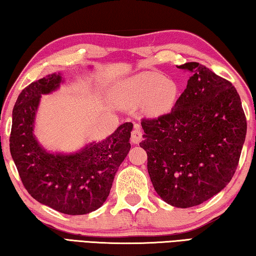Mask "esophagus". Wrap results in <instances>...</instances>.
Listing matches in <instances>:
<instances>
[{"instance_id":"34e87169","label":"esophagus","mask_w":256,"mask_h":256,"mask_svg":"<svg viewBox=\"0 0 256 256\" xmlns=\"http://www.w3.org/2000/svg\"><path fill=\"white\" fill-rule=\"evenodd\" d=\"M141 140H142V131L140 128V125L134 124V128L131 133V141L134 144H140Z\"/></svg>"}]
</instances>
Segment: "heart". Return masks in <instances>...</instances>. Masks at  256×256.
I'll return each instance as SVG.
<instances>
[{"label":"heart","instance_id":"heart-1","mask_svg":"<svg viewBox=\"0 0 256 256\" xmlns=\"http://www.w3.org/2000/svg\"><path fill=\"white\" fill-rule=\"evenodd\" d=\"M177 97L178 88L175 82L158 73L144 72L118 84L112 94V102L123 110H131L144 102L146 112L162 116L174 108Z\"/></svg>","mask_w":256,"mask_h":256}]
</instances>
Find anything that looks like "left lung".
<instances>
[{"label":"left lung","instance_id":"1","mask_svg":"<svg viewBox=\"0 0 256 256\" xmlns=\"http://www.w3.org/2000/svg\"><path fill=\"white\" fill-rule=\"evenodd\" d=\"M170 112L141 122L148 172L158 196L176 208L198 206L230 182L246 136V118L232 82L196 62Z\"/></svg>","mask_w":256,"mask_h":256}]
</instances>
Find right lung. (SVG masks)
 <instances>
[{
  "mask_svg": "<svg viewBox=\"0 0 256 256\" xmlns=\"http://www.w3.org/2000/svg\"><path fill=\"white\" fill-rule=\"evenodd\" d=\"M60 73H52L21 92L12 114L10 152L19 176L34 200L66 214H86L100 208L131 144L132 123H124L99 142L74 154H52L38 144L34 123L42 94L55 92Z\"/></svg>",
  "mask_w": 256,
  "mask_h": 256,
  "instance_id": "add662e5",
  "label": "right lung"
}]
</instances>
